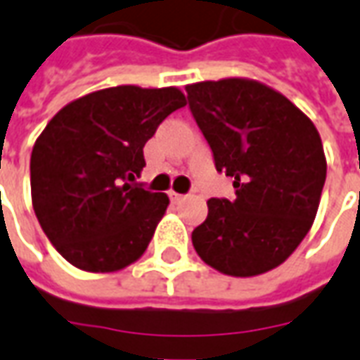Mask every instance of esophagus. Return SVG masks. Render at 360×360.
<instances>
[{
  "label": "esophagus",
  "instance_id": "obj_1",
  "mask_svg": "<svg viewBox=\"0 0 360 360\" xmlns=\"http://www.w3.org/2000/svg\"><path fill=\"white\" fill-rule=\"evenodd\" d=\"M169 198H172L173 202H183V200H185V195H179V193L172 191V193H169Z\"/></svg>",
  "mask_w": 360,
  "mask_h": 360
}]
</instances>
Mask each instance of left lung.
<instances>
[{"instance_id":"obj_1","label":"left lung","mask_w":360,"mask_h":360,"mask_svg":"<svg viewBox=\"0 0 360 360\" xmlns=\"http://www.w3.org/2000/svg\"><path fill=\"white\" fill-rule=\"evenodd\" d=\"M191 112L236 198H210L193 232L198 257L230 276L278 267L310 232L328 162L318 128L273 87L226 77L185 87Z\"/></svg>"}]
</instances>
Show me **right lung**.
I'll list each match as a JSON object with an SVG mask.
<instances>
[{"mask_svg": "<svg viewBox=\"0 0 360 360\" xmlns=\"http://www.w3.org/2000/svg\"><path fill=\"white\" fill-rule=\"evenodd\" d=\"M187 105L179 87L117 85L68 103L32 146L31 198L58 253L87 273H115L144 255L169 197L134 181L144 146Z\"/></svg>", "mask_w": 360, "mask_h": 360, "instance_id": "1", "label": "right lung"}]
</instances>
